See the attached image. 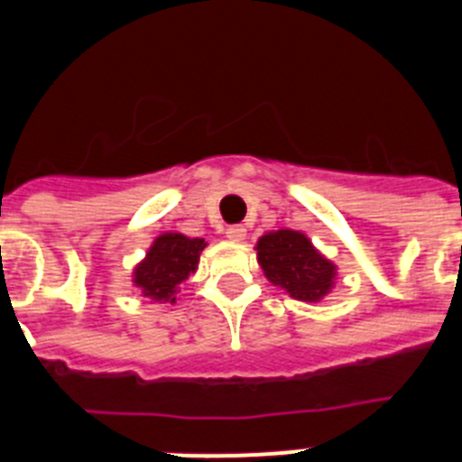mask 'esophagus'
Returning <instances> with one entry per match:
<instances>
[{
  "label": "esophagus",
  "instance_id": "esophagus-1",
  "mask_svg": "<svg viewBox=\"0 0 462 462\" xmlns=\"http://www.w3.org/2000/svg\"><path fill=\"white\" fill-rule=\"evenodd\" d=\"M245 236H247V231H245V226H240V224L226 228V238L234 240V243H240V240H245Z\"/></svg>",
  "mask_w": 462,
  "mask_h": 462
}]
</instances>
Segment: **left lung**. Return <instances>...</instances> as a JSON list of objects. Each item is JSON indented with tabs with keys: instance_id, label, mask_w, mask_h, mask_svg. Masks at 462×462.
<instances>
[{
	"instance_id": "1",
	"label": "left lung",
	"mask_w": 462,
	"mask_h": 462,
	"mask_svg": "<svg viewBox=\"0 0 462 462\" xmlns=\"http://www.w3.org/2000/svg\"><path fill=\"white\" fill-rule=\"evenodd\" d=\"M256 259L268 280L296 300L317 303L333 287L336 266L298 231H275L256 243Z\"/></svg>"
}]
</instances>
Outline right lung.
Segmentation results:
<instances>
[{
  "label": "right lung",
  "mask_w": 462,
  "mask_h": 462,
  "mask_svg": "<svg viewBox=\"0 0 462 462\" xmlns=\"http://www.w3.org/2000/svg\"><path fill=\"white\" fill-rule=\"evenodd\" d=\"M203 247V238H187L182 234L159 236L145 261L134 271L136 287H141L152 300L173 303L178 287L196 271Z\"/></svg>",
  "instance_id": "obj_1"
}]
</instances>
